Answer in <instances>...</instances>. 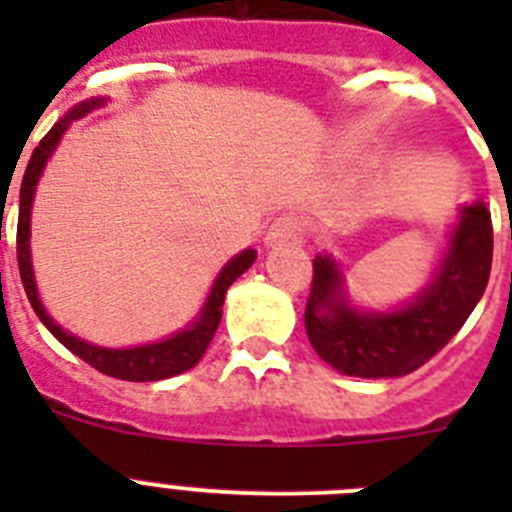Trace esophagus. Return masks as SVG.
<instances>
[{"label":"esophagus","instance_id":"esophagus-1","mask_svg":"<svg viewBox=\"0 0 512 512\" xmlns=\"http://www.w3.org/2000/svg\"><path fill=\"white\" fill-rule=\"evenodd\" d=\"M297 233H300V223H297V217H289V215L277 217V220H274V223L266 228L264 243L266 246H282V243L292 241Z\"/></svg>","mask_w":512,"mask_h":512}]
</instances>
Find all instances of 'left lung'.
<instances>
[{
    "label": "left lung",
    "instance_id": "1",
    "mask_svg": "<svg viewBox=\"0 0 512 512\" xmlns=\"http://www.w3.org/2000/svg\"><path fill=\"white\" fill-rule=\"evenodd\" d=\"M492 266V217L485 202L464 205L431 282L395 310L348 302L341 266L312 259L305 330L320 359L346 377H405L436 356L482 300Z\"/></svg>",
    "mask_w": 512,
    "mask_h": 512
}]
</instances>
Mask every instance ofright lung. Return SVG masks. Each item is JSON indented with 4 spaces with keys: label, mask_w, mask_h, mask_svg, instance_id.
<instances>
[{
    "label": "right lung",
    "mask_w": 512,
    "mask_h": 512,
    "mask_svg": "<svg viewBox=\"0 0 512 512\" xmlns=\"http://www.w3.org/2000/svg\"><path fill=\"white\" fill-rule=\"evenodd\" d=\"M107 102L104 97L87 99V102H79L74 110H69L61 120L48 130L43 140L38 143V148L30 156V164H27L25 176H22V187H20V220H17V266H20V279L22 287H25V295L33 305L35 315L40 318V323L51 330L53 336L69 348L71 354H76L79 359L87 361L89 366H94L97 372L107 374V377L125 379V382H158V379H169L176 377V374L187 372L192 369L197 361L202 359V354L210 346L212 336H215L217 325H220V318H223V302L225 292H228L230 284L241 277L243 271L256 261V251L253 248H246L238 256L228 261V264L220 269L215 284H212L210 295H207L205 305H202L200 315L182 328L174 336L164 338V341L156 343H143V346L133 348H104L94 346L89 341H81L74 333L63 330L56 320L45 312L43 302H40L38 295V284H35L33 274V259H30V210H33V197L35 187L40 182V174H43L48 158L56 151L58 140L63 138V133L69 130L71 122L81 120L84 115H89L92 110L102 107Z\"/></svg>",
    "instance_id": "1"
}]
</instances>
